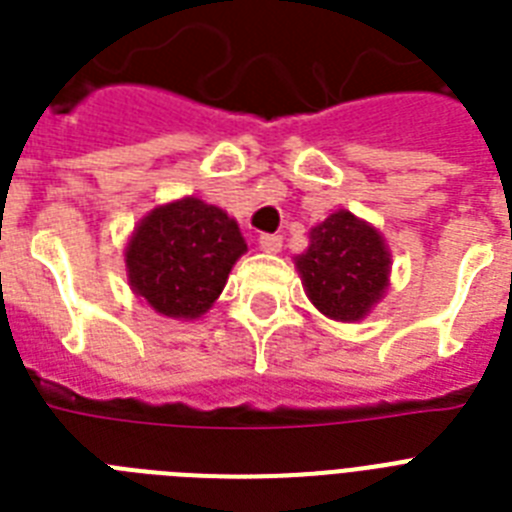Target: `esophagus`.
Wrapping results in <instances>:
<instances>
[{
	"instance_id": "1",
	"label": "esophagus",
	"mask_w": 512,
	"mask_h": 512,
	"mask_svg": "<svg viewBox=\"0 0 512 512\" xmlns=\"http://www.w3.org/2000/svg\"><path fill=\"white\" fill-rule=\"evenodd\" d=\"M257 244H260V249H263V252H279L281 236H276V233H260Z\"/></svg>"
}]
</instances>
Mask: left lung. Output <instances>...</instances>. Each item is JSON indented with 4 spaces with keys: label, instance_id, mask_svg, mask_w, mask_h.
<instances>
[{
    "label": "left lung",
    "instance_id": "8db88e82",
    "mask_svg": "<svg viewBox=\"0 0 512 512\" xmlns=\"http://www.w3.org/2000/svg\"><path fill=\"white\" fill-rule=\"evenodd\" d=\"M295 263L311 303L335 321L364 319L388 287L385 241L345 209L313 228L311 247Z\"/></svg>",
    "mask_w": 512,
    "mask_h": 512
}]
</instances>
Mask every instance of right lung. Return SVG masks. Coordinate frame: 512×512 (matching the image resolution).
Here are the masks:
<instances>
[{
	"instance_id": "right-lung-1",
	"label": "right lung",
	"mask_w": 512,
	"mask_h": 512,
	"mask_svg": "<svg viewBox=\"0 0 512 512\" xmlns=\"http://www.w3.org/2000/svg\"><path fill=\"white\" fill-rule=\"evenodd\" d=\"M247 252L236 220L201 199L156 207L127 244L135 295L170 319H199L223 292L233 263Z\"/></svg>"
}]
</instances>
